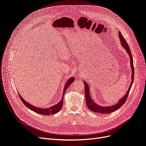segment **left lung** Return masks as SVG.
Here are the masks:
<instances>
[{"label": "left lung", "instance_id": "1", "mask_svg": "<svg viewBox=\"0 0 146 146\" xmlns=\"http://www.w3.org/2000/svg\"><path fill=\"white\" fill-rule=\"evenodd\" d=\"M119 37L120 39L121 40V44L123 46V47L125 48V50L127 51V52L128 53L129 56H130L131 58V68H132V81H131V84L130 87L129 88V90H127V93H126L125 96L122 98L118 102V103L114 105H112L111 106H100L97 105L95 102L93 100V99H91L90 94V92H89V86L88 85L87 83H86L85 81L84 82V88H85V100H86V104H87V106L89 108L90 110H91V111H93L94 112H97V113H100V114H110L111 112H114L116 110H117L118 109H119L125 103L127 97L129 95V92H130V90L131 88V87L133 84V78H134V67H133V58H132V53L130 50V48H129V46L127 44V42H126V40L125 39L121 32H119Z\"/></svg>", "mask_w": 146, "mask_h": 146}]
</instances>
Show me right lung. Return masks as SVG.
<instances>
[{
    "label": "right lung",
    "mask_w": 146,
    "mask_h": 146,
    "mask_svg": "<svg viewBox=\"0 0 146 146\" xmlns=\"http://www.w3.org/2000/svg\"><path fill=\"white\" fill-rule=\"evenodd\" d=\"M74 77H72L71 78H70L68 80V81L66 84V86H65V87L64 88L62 98L61 99V101L59 102L58 104H56L55 105H54L50 108H47V109L40 108H37L36 106L32 105L29 104V103H28L27 102H26L22 98H21V96L20 94H19V96L20 97L21 100L22 101V102L25 104V105L26 107H28V108L30 109L31 110L38 113V114H43V115H49L50 114H56V113H57L58 111H60L61 109L62 108V106L63 105V98H64V95L65 94V92H66V91L67 89L68 86L71 84L74 81Z\"/></svg>",
    "instance_id": "right-lung-1"
}]
</instances>
